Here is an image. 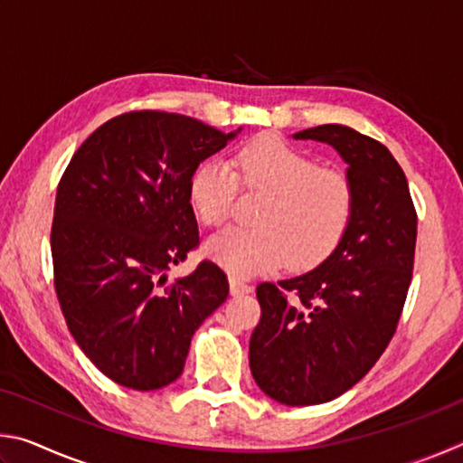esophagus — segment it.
<instances>
[{"label":"esophagus","instance_id":"obj_1","mask_svg":"<svg viewBox=\"0 0 463 463\" xmlns=\"http://www.w3.org/2000/svg\"><path fill=\"white\" fill-rule=\"evenodd\" d=\"M253 292V286L245 284V281H241L237 278H231V294L232 296H242V294H250Z\"/></svg>","mask_w":463,"mask_h":463}]
</instances>
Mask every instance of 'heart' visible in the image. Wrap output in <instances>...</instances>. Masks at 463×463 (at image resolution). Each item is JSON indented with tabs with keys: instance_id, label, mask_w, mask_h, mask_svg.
<instances>
[{
	"instance_id": "obj_1",
	"label": "heart",
	"mask_w": 463,
	"mask_h": 463,
	"mask_svg": "<svg viewBox=\"0 0 463 463\" xmlns=\"http://www.w3.org/2000/svg\"><path fill=\"white\" fill-rule=\"evenodd\" d=\"M208 161L190 184L192 206L206 226H224L232 214L239 182L265 195L257 231H229L206 245L208 255L232 273L250 278L288 265L310 269L341 245L355 214V185L347 174L318 167L300 148L278 137L250 140L234 156Z\"/></svg>"
}]
</instances>
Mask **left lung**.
Instances as JSON below:
<instances>
[{"label":"left lung","mask_w":463,"mask_h":463,"mask_svg":"<svg viewBox=\"0 0 463 463\" xmlns=\"http://www.w3.org/2000/svg\"><path fill=\"white\" fill-rule=\"evenodd\" d=\"M294 138L331 145L357 198L347 234L317 269L257 286L250 373L273 401L310 406L354 388L394 336L412 279L417 210L402 167L378 140L341 124Z\"/></svg>","instance_id":"obj_1"}]
</instances>
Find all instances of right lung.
Listing matches in <instances>:
<instances>
[{"label": "right lung", "mask_w": 463, "mask_h": 463, "mask_svg": "<svg viewBox=\"0 0 463 463\" xmlns=\"http://www.w3.org/2000/svg\"><path fill=\"white\" fill-rule=\"evenodd\" d=\"M239 130L140 109L101 124L77 148L54 202V289L69 331L120 386L159 390L184 372L194 333L229 296L213 261L167 284L198 247L190 203L203 159Z\"/></svg>", "instance_id": "add662e5"}]
</instances>
